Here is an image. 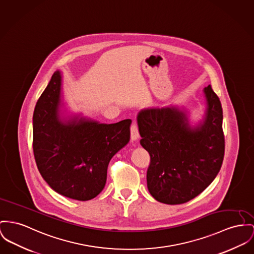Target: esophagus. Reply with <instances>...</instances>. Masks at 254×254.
<instances>
[{"label":"esophagus","mask_w":254,"mask_h":254,"mask_svg":"<svg viewBox=\"0 0 254 254\" xmlns=\"http://www.w3.org/2000/svg\"><path fill=\"white\" fill-rule=\"evenodd\" d=\"M139 137V133H138V128L135 121L131 125V139L132 140H136Z\"/></svg>","instance_id":"obj_1"}]
</instances>
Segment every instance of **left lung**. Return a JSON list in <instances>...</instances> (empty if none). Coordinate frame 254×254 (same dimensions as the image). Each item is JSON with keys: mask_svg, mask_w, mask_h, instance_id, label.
<instances>
[{"mask_svg": "<svg viewBox=\"0 0 254 254\" xmlns=\"http://www.w3.org/2000/svg\"><path fill=\"white\" fill-rule=\"evenodd\" d=\"M203 119L191 125L186 109L147 108L137 115L140 144L150 155L147 188L159 202L182 204L197 196L220 171L224 156L222 108L211 85L203 89Z\"/></svg>", "mask_w": 254, "mask_h": 254, "instance_id": "obj_1", "label": "left lung"}]
</instances>
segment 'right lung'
<instances>
[{"label": "right lung", "instance_id": "obj_1", "mask_svg": "<svg viewBox=\"0 0 254 254\" xmlns=\"http://www.w3.org/2000/svg\"><path fill=\"white\" fill-rule=\"evenodd\" d=\"M62 74L56 71L34 108L33 148L41 176L58 193L85 201L97 196L111 159L130 140L131 119L105 124L62 111Z\"/></svg>", "mask_w": 254, "mask_h": 254}]
</instances>
